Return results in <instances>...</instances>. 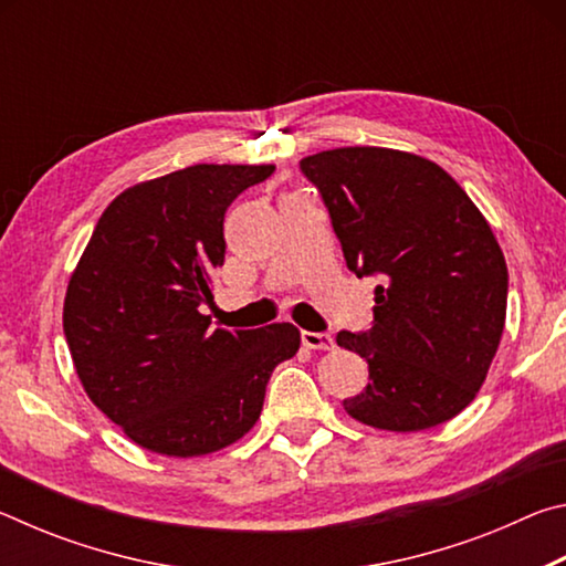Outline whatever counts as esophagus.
<instances>
[{"instance_id": "34e87169", "label": "esophagus", "mask_w": 566, "mask_h": 566, "mask_svg": "<svg viewBox=\"0 0 566 566\" xmlns=\"http://www.w3.org/2000/svg\"><path fill=\"white\" fill-rule=\"evenodd\" d=\"M302 344L306 349L329 352V349H334V337H332V334H324V332H302Z\"/></svg>"}]
</instances>
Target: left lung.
<instances>
[{"instance_id":"obj_1","label":"left lung","mask_w":566,"mask_h":566,"mask_svg":"<svg viewBox=\"0 0 566 566\" xmlns=\"http://www.w3.org/2000/svg\"><path fill=\"white\" fill-rule=\"evenodd\" d=\"M300 167L322 191L344 260L379 274L375 327L339 332L369 381L342 407L385 432H421L476 397L506 319V262L490 222L432 159L339 147Z\"/></svg>"}]
</instances>
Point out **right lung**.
<instances>
[{"mask_svg":"<svg viewBox=\"0 0 566 566\" xmlns=\"http://www.w3.org/2000/svg\"><path fill=\"white\" fill-rule=\"evenodd\" d=\"M274 165H195L124 189L104 209L64 296V337L84 391L134 444L189 459L242 439L300 329H214L227 207Z\"/></svg>","mask_w":566,"mask_h":566,"instance_id":"right-lung-1","label":"right lung"}]
</instances>
